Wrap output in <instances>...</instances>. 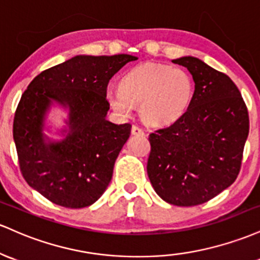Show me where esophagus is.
I'll return each instance as SVG.
<instances>
[{
    "instance_id": "1",
    "label": "esophagus",
    "mask_w": 260,
    "mask_h": 260,
    "mask_svg": "<svg viewBox=\"0 0 260 260\" xmlns=\"http://www.w3.org/2000/svg\"><path fill=\"white\" fill-rule=\"evenodd\" d=\"M131 134H133V135H144V130H142L141 127H139L138 125H133V127H131Z\"/></svg>"
}]
</instances>
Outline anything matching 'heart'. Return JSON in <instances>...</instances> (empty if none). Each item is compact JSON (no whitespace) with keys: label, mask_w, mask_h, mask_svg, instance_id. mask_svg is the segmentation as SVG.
Wrapping results in <instances>:
<instances>
[{"label":"heart","mask_w":260,"mask_h":260,"mask_svg":"<svg viewBox=\"0 0 260 260\" xmlns=\"http://www.w3.org/2000/svg\"><path fill=\"white\" fill-rule=\"evenodd\" d=\"M109 106L120 115L140 107V115L152 125L176 121L193 98V82L184 70L162 63H144L131 69L120 80V88L106 93Z\"/></svg>","instance_id":"b5f03b06"}]
</instances>
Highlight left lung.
Returning <instances> with one entry per match:
<instances>
[{
  "instance_id": "left-lung-1",
  "label": "left lung",
  "mask_w": 260,
  "mask_h": 260,
  "mask_svg": "<svg viewBox=\"0 0 260 260\" xmlns=\"http://www.w3.org/2000/svg\"><path fill=\"white\" fill-rule=\"evenodd\" d=\"M193 76L186 112L148 136L147 174L154 191L177 206L206 203L240 173L249 116L240 89L227 75L197 57L173 60Z\"/></svg>"
}]
</instances>
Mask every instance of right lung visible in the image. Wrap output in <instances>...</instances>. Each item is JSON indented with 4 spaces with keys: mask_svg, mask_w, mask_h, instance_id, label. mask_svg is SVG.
<instances>
[{
    "mask_svg": "<svg viewBox=\"0 0 260 260\" xmlns=\"http://www.w3.org/2000/svg\"><path fill=\"white\" fill-rule=\"evenodd\" d=\"M133 55H78L39 74L22 94L13 121V139L25 182L56 205L81 209L106 191L131 125L106 119L110 78ZM55 100L69 108V133L46 143L43 119Z\"/></svg>",
    "mask_w": 260,
    "mask_h": 260,
    "instance_id": "1",
    "label": "right lung"
}]
</instances>
